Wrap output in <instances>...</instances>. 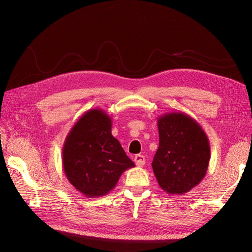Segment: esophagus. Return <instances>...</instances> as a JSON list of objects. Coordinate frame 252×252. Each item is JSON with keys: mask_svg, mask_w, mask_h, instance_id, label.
Here are the masks:
<instances>
[{"mask_svg": "<svg viewBox=\"0 0 252 252\" xmlns=\"http://www.w3.org/2000/svg\"><path fill=\"white\" fill-rule=\"evenodd\" d=\"M134 161H135L137 166L141 167V166H143L145 164V157L143 155H141V154H138V155H136L134 157Z\"/></svg>", "mask_w": 252, "mask_h": 252, "instance_id": "34e87169", "label": "esophagus"}]
</instances>
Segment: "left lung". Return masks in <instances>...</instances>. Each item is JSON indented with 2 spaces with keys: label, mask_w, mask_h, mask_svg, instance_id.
<instances>
[{
  "label": "left lung",
  "mask_w": 252,
  "mask_h": 252,
  "mask_svg": "<svg viewBox=\"0 0 252 252\" xmlns=\"http://www.w3.org/2000/svg\"><path fill=\"white\" fill-rule=\"evenodd\" d=\"M159 146L152 168L167 194L182 195L197 186L206 175L209 141L201 126L184 112H170L157 119Z\"/></svg>",
  "instance_id": "left-lung-1"
}]
</instances>
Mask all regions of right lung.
<instances>
[{"label":"right lung","instance_id":"add662e5","mask_svg":"<svg viewBox=\"0 0 252 252\" xmlns=\"http://www.w3.org/2000/svg\"><path fill=\"white\" fill-rule=\"evenodd\" d=\"M104 110L90 109L75 123L62 149L64 173L72 186L89 198L108 194L125 170L135 164L111 134Z\"/></svg>","mask_w":252,"mask_h":252}]
</instances>
